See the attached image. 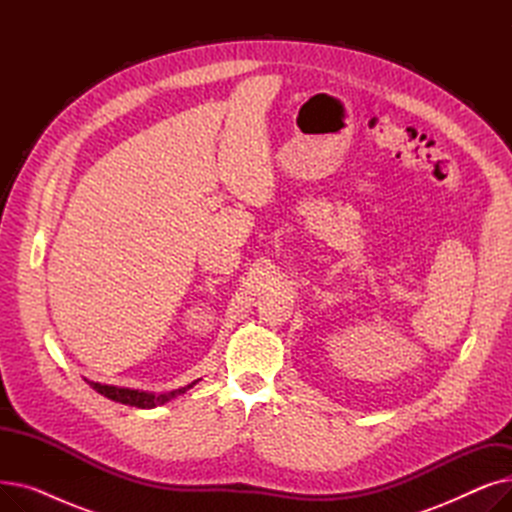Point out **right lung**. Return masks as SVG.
<instances>
[{
  "label": "right lung",
  "instance_id": "add662e5",
  "mask_svg": "<svg viewBox=\"0 0 512 512\" xmlns=\"http://www.w3.org/2000/svg\"><path fill=\"white\" fill-rule=\"evenodd\" d=\"M199 380L191 382L184 388H178V390H172L168 394H151V392H141V390H130V388H116V386H105V384H97V382H89L93 386V390H97L99 394L107 396L110 400H116V402H122V405H128V407H137V409H153L157 405H164V402L172 400L174 396L178 394H184L186 390H191Z\"/></svg>",
  "mask_w": 512,
  "mask_h": 512
}]
</instances>
